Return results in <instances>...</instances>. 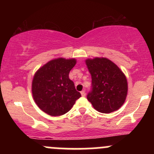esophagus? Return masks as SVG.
I'll list each match as a JSON object with an SVG mask.
<instances>
[{
  "label": "esophagus",
  "mask_w": 154,
  "mask_h": 154,
  "mask_svg": "<svg viewBox=\"0 0 154 154\" xmlns=\"http://www.w3.org/2000/svg\"><path fill=\"white\" fill-rule=\"evenodd\" d=\"M85 91H81V95H82V97H85Z\"/></svg>",
  "instance_id": "34e87169"
}]
</instances>
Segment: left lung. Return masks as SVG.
<instances>
[{
    "label": "left lung",
    "mask_w": 154,
    "mask_h": 154,
    "mask_svg": "<svg viewBox=\"0 0 154 154\" xmlns=\"http://www.w3.org/2000/svg\"><path fill=\"white\" fill-rule=\"evenodd\" d=\"M91 75V91L87 98L95 109L109 114L118 110L126 99L128 82L114 63L106 58L86 60Z\"/></svg>",
    "instance_id": "obj_1"
}]
</instances>
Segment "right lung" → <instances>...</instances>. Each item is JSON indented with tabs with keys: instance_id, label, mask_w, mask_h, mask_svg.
Returning a JSON list of instances; mask_svg holds the SVG:
<instances>
[{
	"instance_id": "right-lung-1",
	"label": "right lung",
	"mask_w": 154,
	"mask_h": 154,
	"mask_svg": "<svg viewBox=\"0 0 154 154\" xmlns=\"http://www.w3.org/2000/svg\"><path fill=\"white\" fill-rule=\"evenodd\" d=\"M76 60L63 58L52 60L35 73L32 84L33 98L38 107L51 116L68 112L81 97L69 74Z\"/></svg>"
}]
</instances>
